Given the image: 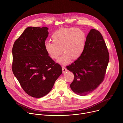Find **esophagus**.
<instances>
[{
    "mask_svg": "<svg viewBox=\"0 0 123 123\" xmlns=\"http://www.w3.org/2000/svg\"><path fill=\"white\" fill-rule=\"evenodd\" d=\"M62 72L63 73H65V72L68 71V69L65 67H62Z\"/></svg>",
    "mask_w": 123,
    "mask_h": 123,
    "instance_id": "esophagus-1",
    "label": "esophagus"
}]
</instances>
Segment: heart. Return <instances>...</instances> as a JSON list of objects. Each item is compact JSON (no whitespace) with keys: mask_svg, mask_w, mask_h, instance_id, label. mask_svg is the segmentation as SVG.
Returning <instances> with one entry per match:
<instances>
[{"mask_svg":"<svg viewBox=\"0 0 123 123\" xmlns=\"http://www.w3.org/2000/svg\"><path fill=\"white\" fill-rule=\"evenodd\" d=\"M52 39L53 42H45V50L53 60H57L63 51L64 53L58 62L66 64L71 59L76 60L81 55L85 48L86 35L82 30L71 27L55 31L52 35Z\"/></svg>","mask_w":123,"mask_h":123,"instance_id":"1","label":"heart"}]
</instances>
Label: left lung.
<instances>
[{"instance_id": "left-lung-1", "label": "left lung", "mask_w": 123, "mask_h": 123, "mask_svg": "<svg viewBox=\"0 0 123 123\" xmlns=\"http://www.w3.org/2000/svg\"><path fill=\"white\" fill-rule=\"evenodd\" d=\"M109 61V53L101 34L92 29L87 36L83 53L67 67L74 75L70 85L71 90L80 96L96 90L105 79Z\"/></svg>"}]
</instances>
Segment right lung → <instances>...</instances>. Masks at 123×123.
<instances>
[{
    "label": "right lung",
    "instance_id": "1",
    "mask_svg": "<svg viewBox=\"0 0 123 123\" xmlns=\"http://www.w3.org/2000/svg\"><path fill=\"white\" fill-rule=\"evenodd\" d=\"M48 30L47 27H27L12 48L13 74L24 91L36 98L48 94L62 72L45 50Z\"/></svg>",
    "mask_w": 123,
    "mask_h": 123
}]
</instances>
